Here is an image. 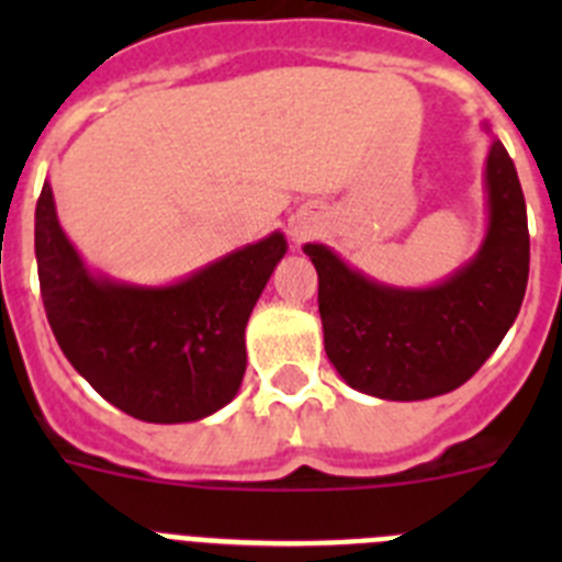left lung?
Listing matches in <instances>:
<instances>
[{
    "label": "left lung",
    "instance_id": "1",
    "mask_svg": "<svg viewBox=\"0 0 562 562\" xmlns=\"http://www.w3.org/2000/svg\"><path fill=\"white\" fill-rule=\"evenodd\" d=\"M484 180V245L428 290L376 284L329 247H304L317 270L326 355L351 389L394 402L448 394L484 366L515 324L529 278V227L518 171L501 140L490 146Z\"/></svg>",
    "mask_w": 562,
    "mask_h": 562
}]
</instances>
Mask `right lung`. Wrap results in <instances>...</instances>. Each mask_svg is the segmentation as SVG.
<instances>
[{"label": "right lung", "instance_id": "add662e5", "mask_svg": "<svg viewBox=\"0 0 562 562\" xmlns=\"http://www.w3.org/2000/svg\"><path fill=\"white\" fill-rule=\"evenodd\" d=\"M284 252V233H272L180 284H117L92 276L69 245L49 182L36 205L49 329L103 400L143 422L205 419L236 396L247 369L245 326Z\"/></svg>", "mask_w": 562, "mask_h": 562}]
</instances>
